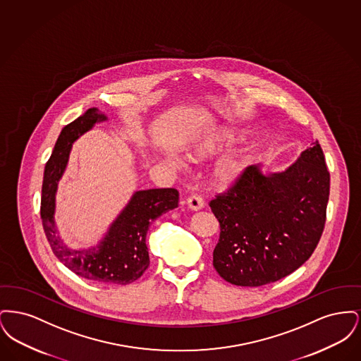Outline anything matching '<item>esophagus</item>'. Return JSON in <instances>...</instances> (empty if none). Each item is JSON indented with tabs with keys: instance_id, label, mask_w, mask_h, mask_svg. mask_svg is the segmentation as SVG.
<instances>
[{
	"instance_id": "34e87169",
	"label": "esophagus",
	"mask_w": 361,
	"mask_h": 361,
	"mask_svg": "<svg viewBox=\"0 0 361 361\" xmlns=\"http://www.w3.org/2000/svg\"><path fill=\"white\" fill-rule=\"evenodd\" d=\"M187 204H188L189 208L192 211H199V209H202L204 207V200L202 199L200 195L192 193L190 196H188V199H187Z\"/></svg>"
}]
</instances>
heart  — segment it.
Instances as JSON below:
<instances>
[{
	"label": "heart",
	"instance_id": "1",
	"mask_svg": "<svg viewBox=\"0 0 361 361\" xmlns=\"http://www.w3.org/2000/svg\"><path fill=\"white\" fill-rule=\"evenodd\" d=\"M242 135H243L242 133L227 131V133H224V135L219 137L218 140L222 142L224 145H233V143H235ZM219 142H218V143H215V142H207V143H204V145L202 146L199 154H204V153L212 152L216 146L221 145ZM247 165H249V158H247L246 155L234 154L231 155V157H228V158H226V159H224V161L221 162V165L218 166V171H216L218 183H219L221 185H224V187L230 185V184H234V183L240 178V176H242V173L245 172V169L247 168Z\"/></svg>",
	"mask_w": 361,
	"mask_h": 361
}]
</instances>
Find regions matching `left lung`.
Instances as JSON below:
<instances>
[{
	"mask_svg": "<svg viewBox=\"0 0 361 361\" xmlns=\"http://www.w3.org/2000/svg\"><path fill=\"white\" fill-rule=\"evenodd\" d=\"M330 173L318 140L286 172L247 166L209 202L221 234L214 268L226 281L259 287L305 264L321 240Z\"/></svg>",
	"mask_w": 361,
	"mask_h": 361,
	"instance_id": "obj_1",
	"label": "left lung"
}]
</instances>
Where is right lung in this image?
<instances>
[{
	"label": "right lung",
	"instance_id": "add662e5",
	"mask_svg": "<svg viewBox=\"0 0 361 361\" xmlns=\"http://www.w3.org/2000/svg\"><path fill=\"white\" fill-rule=\"evenodd\" d=\"M105 119L96 108H90L62 130L46 164L40 216L54 255L71 272L96 283L126 286L135 281L147 269L150 264L146 246L147 230L158 216L178 207V190H137L96 247L87 250L68 249L59 240L54 224L58 181L66 168L73 142L90 130L94 123Z\"/></svg>",
	"mask_w": 361,
	"mask_h": 361
}]
</instances>
